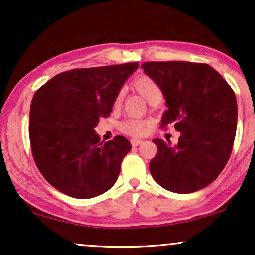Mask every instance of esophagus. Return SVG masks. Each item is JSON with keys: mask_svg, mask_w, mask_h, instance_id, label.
Returning a JSON list of instances; mask_svg holds the SVG:
<instances>
[{"mask_svg": "<svg viewBox=\"0 0 255 255\" xmlns=\"http://www.w3.org/2000/svg\"><path fill=\"white\" fill-rule=\"evenodd\" d=\"M130 142H131V145L134 146V147H136V146H139V145L142 144V140H140V139H131Z\"/></svg>", "mask_w": 255, "mask_h": 255, "instance_id": "34e87169", "label": "esophagus"}]
</instances>
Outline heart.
Returning a JSON list of instances; mask_svg holds the SVG:
<instances>
[{
	"label": "heart",
	"mask_w": 255,
	"mask_h": 255,
	"mask_svg": "<svg viewBox=\"0 0 255 255\" xmlns=\"http://www.w3.org/2000/svg\"><path fill=\"white\" fill-rule=\"evenodd\" d=\"M133 85L137 92L148 103H159L162 101V89H160V86L153 78L148 77V75H139V77L134 79ZM122 99H124V91H120L118 95H116L115 99H114V105L120 107V104L122 103ZM145 121L136 119H126L119 125L120 130L124 131L126 134H130V135H142L145 133Z\"/></svg>",
	"instance_id": "b5f03b06"
}]
</instances>
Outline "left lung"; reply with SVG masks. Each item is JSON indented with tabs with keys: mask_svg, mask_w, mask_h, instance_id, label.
Returning <instances> with one entry per match:
<instances>
[{
	"mask_svg": "<svg viewBox=\"0 0 255 255\" xmlns=\"http://www.w3.org/2000/svg\"><path fill=\"white\" fill-rule=\"evenodd\" d=\"M141 68L164 95L168 110L160 126L172 125L181 133L175 146L153 140L158 152L150 163L152 176L180 194L205 188L230 158L238 126L235 93L206 63L145 62Z\"/></svg>",
	"mask_w": 255,
	"mask_h": 255,
	"instance_id": "obj_1",
	"label": "left lung"
}]
</instances>
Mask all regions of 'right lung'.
Segmentation results:
<instances>
[{
  "label": "right lung",
  "instance_id": "add662e5",
  "mask_svg": "<svg viewBox=\"0 0 255 255\" xmlns=\"http://www.w3.org/2000/svg\"><path fill=\"white\" fill-rule=\"evenodd\" d=\"M137 67L133 62L72 69L34 93L28 127L32 156L57 191L90 199L116 182L131 144L121 135L101 141L95 127L110 115L116 95Z\"/></svg>",
  "mask_w": 255,
  "mask_h": 255
}]
</instances>
